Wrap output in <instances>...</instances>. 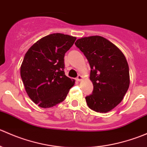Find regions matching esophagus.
I'll return each instance as SVG.
<instances>
[{
  "mask_svg": "<svg viewBox=\"0 0 147 147\" xmlns=\"http://www.w3.org/2000/svg\"><path fill=\"white\" fill-rule=\"evenodd\" d=\"M82 77L80 75H78V77H77V78H76V80L78 81V82H80V81L81 80H82Z\"/></svg>",
  "mask_w": 147,
  "mask_h": 147,
  "instance_id": "34e87169",
  "label": "esophagus"
}]
</instances>
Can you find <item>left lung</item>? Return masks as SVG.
Listing matches in <instances>:
<instances>
[{"label":"left lung","instance_id":"left-lung-1","mask_svg":"<svg viewBox=\"0 0 147 147\" xmlns=\"http://www.w3.org/2000/svg\"><path fill=\"white\" fill-rule=\"evenodd\" d=\"M75 45L90 65L93 91L85 97L89 107L97 112H107L118 105L129 86V69L121 50L98 35L78 39Z\"/></svg>","mask_w":147,"mask_h":147}]
</instances>
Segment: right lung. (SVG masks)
Here are the masks:
<instances>
[{"label": "right lung", "mask_w": 147, "mask_h": 147, "mask_svg": "<svg viewBox=\"0 0 147 147\" xmlns=\"http://www.w3.org/2000/svg\"><path fill=\"white\" fill-rule=\"evenodd\" d=\"M76 38L53 33L33 44L25 55L20 76L28 95L42 108L64 101L75 80L65 75V54Z\"/></svg>", "instance_id": "obj_1"}]
</instances>
